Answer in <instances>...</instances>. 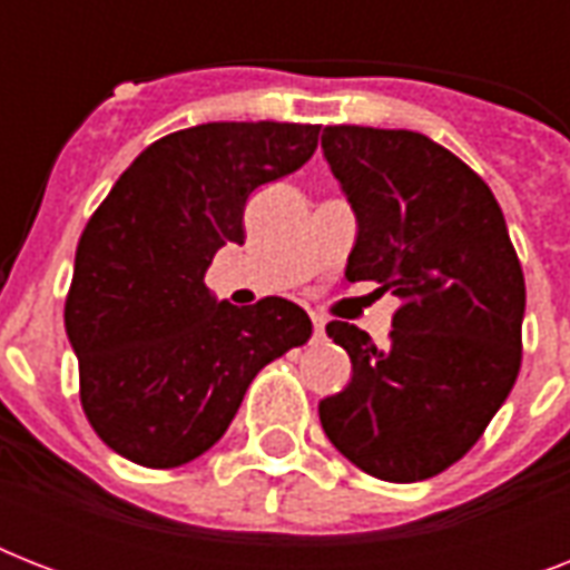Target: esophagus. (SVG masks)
Returning a JSON list of instances; mask_svg holds the SVG:
<instances>
[{
    "instance_id": "1",
    "label": "esophagus",
    "mask_w": 570,
    "mask_h": 570,
    "mask_svg": "<svg viewBox=\"0 0 570 570\" xmlns=\"http://www.w3.org/2000/svg\"><path fill=\"white\" fill-rule=\"evenodd\" d=\"M311 322L313 331H316V337H322V331H325V316L320 311H311Z\"/></svg>"
}]
</instances>
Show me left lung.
Masks as SVG:
<instances>
[{"label":"left lung","mask_w":570,"mask_h":570,"mask_svg":"<svg viewBox=\"0 0 570 570\" xmlns=\"http://www.w3.org/2000/svg\"><path fill=\"white\" fill-rule=\"evenodd\" d=\"M322 150L357 218L346 281L393 293L390 343L348 322L328 337L352 381L320 402L322 429L355 468L420 482L482 438L521 370V259L488 183L411 129L325 127Z\"/></svg>","instance_id":"8db88e82"}]
</instances>
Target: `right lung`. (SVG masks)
Wrapping results in <instances>:
<instances>
[{"mask_svg": "<svg viewBox=\"0 0 570 570\" xmlns=\"http://www.w3.org/2000/svg\"><path fill=\"white\" fill-rule=\"evenodd\" d=\"M313 124H200L159 138L120 174L76 248L65 328L79 399L100 441L141 468L213 446L254 375L313 334L298 304L215 302V250L245 242V200L298 171Z\"/></svg>", "mask_w": 570, "mask_h": 570, "instance_id": "obj_1", "label": "right lung"}]
</instances>
